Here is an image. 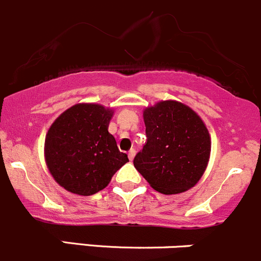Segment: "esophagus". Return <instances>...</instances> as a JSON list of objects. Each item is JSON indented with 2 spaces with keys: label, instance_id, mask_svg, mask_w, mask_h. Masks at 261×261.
I'll return each instance as SVG.
<instances>
[{
  "label": "esophagus",
  "instance_id": "esophagus-1",
  "mask_svg": "<svg viewBox=\"0 0 261 261\" xmlns=\"http://www.w3.org/2000/svg\"><path fill=\"white\" fill-rule=\"evenodd\" d=\"M134 155H136V150H134L133 148H132L129 152H128V158H129V161H133Z\"/></svg>",
  "mask_w": 261,
  "mask_h": 261
}]
</instances>
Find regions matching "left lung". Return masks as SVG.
<instances>
[{
	"label": "left lung",
	"mask_w": 261,
	"mask_h": 261,
	"mask_svg": "<svg viewBox=\"0 0 261 261\" xmlns=\"http://www.w3.org/2000/svg\"><path fill=\"white\" fill-rule=\"evenodd\" d=\"M145 142L134 167L156 192L178 194L198 183L210 156L209 132L200 117L176 100H162L143 112Z\"/></svg>",
	"instance_id": "left-lung-1"
}]
</instances>
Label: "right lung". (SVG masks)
Segmentation results:
<instances>
[{"label":"right lung","instance_id":"add662e5","mask_svg":"<svg viewBox=\"0 0 261 261\" xmlns=\"http://www.w3.org/2000/svg\"><path fill=\"white\" fill-rule=\"evenodd\" d=\"M111 108L78 103L64 111L49 127L44 158L55 180L68 192L92 195L105 189L128 161L108 132Z\"/></svg>","mask_w":261,"mask_h":261}]
</instances>
